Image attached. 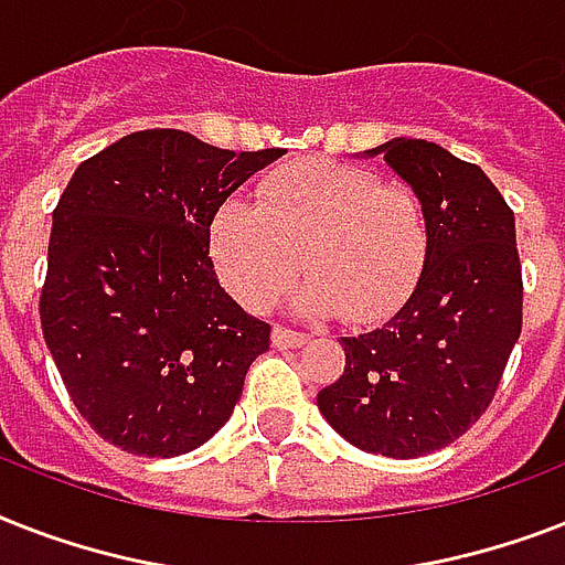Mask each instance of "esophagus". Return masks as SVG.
Here are the masks:
<instances>
[{
	"label": "esophagus",
	"mask_w": 565,
	"mask_h": 565,
	"mask_svg": "<svg viewBox=\"0 0 565 565\" xmlns=\"http://www.w3.org/2000/svg\"><path fill=\"white\" fill-rule=\"evenodd\" d=\"M305 343H308V334H301V331H292V328H284V326L273 328L275 349H299V345Z\"/></svg>",
	"instance_id": "1"
}]
</instances>
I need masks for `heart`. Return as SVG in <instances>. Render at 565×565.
Returning <instances> with one entry per match:
<instances>
[{
    "label": "heart",
    "instance_id": "obj_1",
    "mask_svg": "<svg viewBox=\"0 0 565 565\" xmlns=\"http://www.w3.org/2000/svg\"><path fill=\"white\" fill-rule=\"evenodd\" d=\"M207 246L243 308H269L305 266L310 278L292 296L296 308L375 326L419 287L430 222L404 181L352 163L296 161L260 181V204L228 195L213 211Z\"/></svg>",
    "mask_w": 565,
    "mask_h": 565
}]
</instances>
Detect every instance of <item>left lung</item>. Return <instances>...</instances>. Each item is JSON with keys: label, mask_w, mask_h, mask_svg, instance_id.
I'll list each match as a JSON object with an SVG mask.
<instances>
[{"label": "left lung", "mask_w": 565, "mask_h": 565, "mask_svg": "<svg viewBox=\"0 0 565 565\" xmlns=\"http://www.w3.org/2000/svg\"><path fill=\"white\" fill-rule=\"evenodd\" d=\"M377 152L425 202L428 266L386 326L340 337L345 370L317 404L352 446L411 460L463 437L495 398L522 334V264L513 211L481 167L428 140Z\"/></svg>", "instance_id": "1"}]
</instances>
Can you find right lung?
<instances>
[{
    "mask_svg": "<svg viewBox=\"0 0 565 565\" xmlns=\"http://www.w3.org/2000/svg\"><path fill=\"white\" fill-rule=\"evenodd\" d=\"M281 154L149 128L78 163L57 199L40 326L75 411L110 446L184 455L234 413L273 328L220 287L207 228Z\"/></svg>",
    "mask_w": 565,
    "mask_h": 565,
    "instance_id": "right-lung-1",
    "label": "right lung"
}]
</instances>
